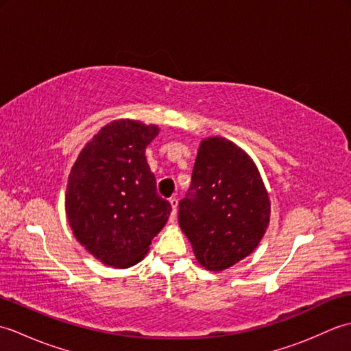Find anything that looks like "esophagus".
<instances>
[{"mask_svg": "<svg viewBox=\"0 0 351 351\" xmlns=\"http://www.w3.org/2000/svg\"><path fill=\"white\" fill-rule=\"evenodd\" d=\"M170 205H171V215H170V220L175 221V217H176V211H178V199L176 197H171L170 200Z\"/></svg>", "mask_w": 351, "mask_h": 351, "instance_id": "1", "label": "esophagus"}]
</instances>
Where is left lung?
<instances>
[{"label": "left lung", "mask_w": 351, "mask_h": 351, "mask_svg": "<svg viewBox=\"0 0 351 351\" xmlns=\"http://www.w3.org/2000/svg\"><path fill=\"white\" fill-rule=\"evenodd\" d=\"M270 221V199L255 162L223 137L202 140L180 226L197 263L221 271L258 247Z\"/></svg>", "instance_id": "8db88e82"}]
</instances>
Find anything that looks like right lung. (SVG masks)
I'll return each mask as SVG.
<instances>
[{"instance_id": "add662e5", "label": "right lung", "mask_w": 351, "mask_h": 351, "mask_svg": "<svg viewBox=\"0 0 351 351\" xmlns=\"http://www.w3.org/2000/svg\"><path fill=\"white\" fill-rule=\"evenodd\" d=\"M158 126L110 122L88 141L71 170L66 215L83 247L114 268L140 263L166 225L171 206L156 193L145 151Z\"/></svg>"}]
</instances>
